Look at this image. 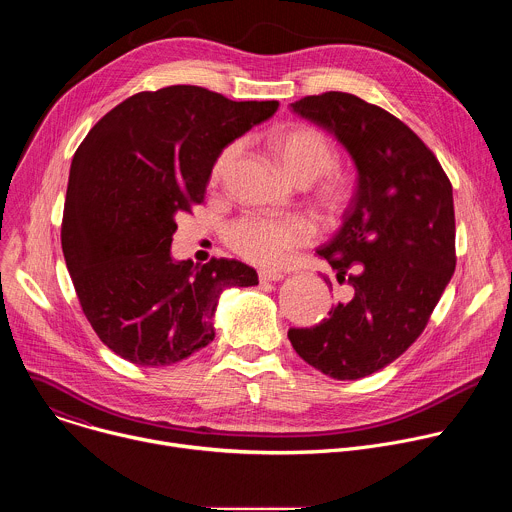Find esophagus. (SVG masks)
Here are the masks:
<instances>
[{"instance_id": "obj_1", "label": "esophagus", "mask_w": 512, "mask_h": 512, "mask_svg": "<svg viewBox=\"0 0 512 512\" xmlns=\"http://www.w3.org/2000/svg\"><path fill=\"white\" fill-rule=\"evenodd\" d=\"M283 279V273L281 271H259V281H279Z\"/></svg>"}]
</instances>
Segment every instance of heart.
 <instances>
[{"label":"heart","mask_w":512,"mask_h":512,"mask_svg":"<svg viewBox=\"0 0 512 512\" xmlns=\"http://www.w3.org/2000/svg\"><path fill=\"white\" fill-rule=\"evenodd\" d=\"M271 152L285 174L300 186H310L324 178L318 190V202L324 210L334 212L350 198V184L336 174L340 156L336 143L318 127L294 125L277 131L269 139ZM241 154V143H229L218 152L210 168V184L221 182ZM229 247L243 259L277 269L283 267L298 249L312 245L318 237L310 218L298 214H243L227 227Z\"/></svg>","instance_id":"obj_1"}]
</instances>
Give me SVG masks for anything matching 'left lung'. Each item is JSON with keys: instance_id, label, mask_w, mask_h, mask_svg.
<instances>
[{"instance_id": "8db88e82", "label": "left lung", "mask_w": 512, "mask_h": 512, "mask_svg": "<svg viewBox=\"0 0 512 512\" xmlns=\"http://www.w3.org/2000/svg\"><path fill=\"white\" fill-rule=\"evenodd\" d=\"M289 107L350 152L358 188L342 229L318 249L352 298L312 328H289L287 338L320 373L362 379L421 336L452 279V182L421 137L379 105L328 91ZM324 281L332 285L328 275Z\"/></svg>"}]
</instances>
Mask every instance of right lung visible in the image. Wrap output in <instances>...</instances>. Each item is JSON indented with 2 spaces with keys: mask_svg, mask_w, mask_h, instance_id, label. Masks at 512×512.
<instances>
[{
  "mask_svg": "<svg viewBox=\"0 0 512 512\" xmlns=\"http://www.w3.org/2000/svg\"><path fill=\"white\" fill-rule=\"evenodd\" d=\"M277 101H231L194 85L141 91L75 152L60 241L83 314L115 354L168 367L214 338L223 287L257 285L237 259L174 263L176 218L204 202L214 158Z\"/></svg>",
  "mask_w": 512,
  "mask_h": 512,
  "instance_id": "right-lung-1",
  "label": "right lung"
}]
</instances>
